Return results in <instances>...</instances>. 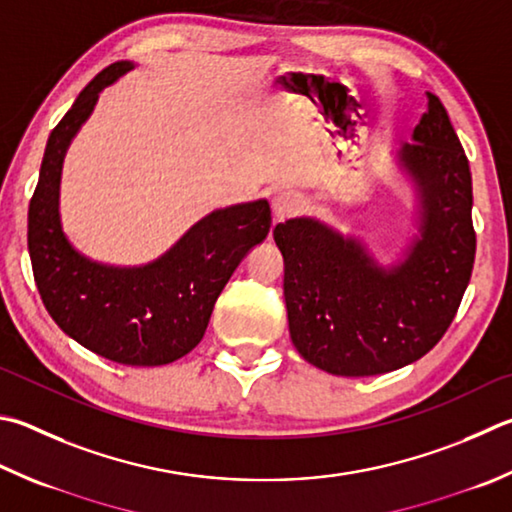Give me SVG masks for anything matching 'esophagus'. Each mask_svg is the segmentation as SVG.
<instances>
[{
	"label": "esophagus",
	"mask_w": 512,
	"mask_h": 512,
	"mask_svg": "<svg viewBox=\"0 0 512 512\" xmlns=\"http://www.w3.org/2000/svg\"><path fill=\"white\" fill-rule=\"evenodd\" d=\"M302 206H304V201L300 194L293 190H282L273 197V217H275V221H284L288 217L297 215V212L302 210Z\"/></svg>",
	"instance_id": "34e87169"
}]
</instances>
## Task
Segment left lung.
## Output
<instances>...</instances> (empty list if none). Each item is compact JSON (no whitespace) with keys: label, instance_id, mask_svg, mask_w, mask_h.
Masks as SVG:
<instances>
[{"label":"left lung","instance_id":"left-lung-1","mask_svg":"<svg viewBox=\"0 0 512 512\" xmlns=\"http://www.w3.org/2000/svg\"><path fill=\"white\" fill-rule=\"evenodd\" d=\"M401 163L421 190V237L401 264L378 268L356 239L320 221L273 230L284 255L288 331L304 360L336 376H376L423 358L457 315L475 264L472 176L443 102L427 111Z\"/></svg>","mask_w":512,"mask_h":512}]
</instances>
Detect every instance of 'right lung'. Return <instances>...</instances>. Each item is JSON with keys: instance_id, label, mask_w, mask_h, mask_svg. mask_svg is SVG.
<instances>
[{"instance_id": "1", "label": "right lung", "mask_w": 512, "mask_h": 512, "mask_svg": "<svg viewBox=\"0 0 512 512\" xmlns=\"http://www.w3.org/2000/svg\"><path fill=\"white\" fill-rule=\"evenodd\" d=\"M129 69V62L102 69L51 132L29 206V253L46 311L67 336L120 365L156 367L199 345L219 293L273 219L268 201L217 210L141 268L102 266L71 248L58 215L64 152L100 91Z\"/></svg>"}]
</instances>
